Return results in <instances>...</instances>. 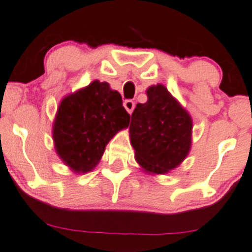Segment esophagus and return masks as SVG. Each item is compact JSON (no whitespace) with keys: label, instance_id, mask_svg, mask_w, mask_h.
Instances as JSON below:
<instances>
[{"label":"esophagus","instance_id":"1","mask_svg":"<svg viewBox=\"0 0 252 252\" xmlns=\"http://www.w3.org/2000/svg\"><path fill=\"white\" fill-rule=\"evenodd\" d=\"M123 105H124V108H126V112H128L129 114L133 113L134 108H135V102H134V101H131V100H126V101H124Z\"/></svg>","mask_w":252,"mask_h":252}]
</instances>
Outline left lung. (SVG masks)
<instances>
[{
  "label": "left lung",
  "instance_id": "8db88e82",
  "mask_svg": "<svg viewBox=\"0 0 252 252\" xmlns=\"http://www.w3.org/2000/svg\"><path fill=\"white\" fill-rule=\"evenodd\" d=\"M146 94L147 102L138 103L131 114V146L145 172L168 173L189 154L191 117L162 84L150 86Z\"/></svg>",
  "mask_w": 252,
  "mask_h": 252
}]
</instances>
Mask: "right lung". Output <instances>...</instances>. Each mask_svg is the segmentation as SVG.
<instances>
[{
  "label": "right lung",
  "instance_id": "right-lung-1",
  "mask_svg": "<svg viewBox=\"0 0 252 252\" xmlns=\"http://www.w3.org/2000/svg\"><path fill=\"white\" fill-rule=\"evenodd\" d=\"M129 119L121 94L94 80L61 101L52 131L56 152L74 173H88Z\"/></svg>",
  "mask_w": 252,
  "mask_h": 252
}]
</instances>
